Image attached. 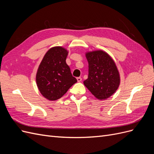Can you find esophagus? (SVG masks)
<instances>
[{
    "label": "esophagus",
    "instance_id": "1",
    "mask_svg": "<svg viewBox=\"0 0 154 154\" xmlns=\"http://www.w3.org/2000/svg\"><path fill=\"white\" fill-rule=\"evenodd\" d=\"M77 80H78V82H82V78L81 77H78V78H77Z\"/></svg>",
    "mask_w": 154,
    "mask_h": 154
}]
</instances>
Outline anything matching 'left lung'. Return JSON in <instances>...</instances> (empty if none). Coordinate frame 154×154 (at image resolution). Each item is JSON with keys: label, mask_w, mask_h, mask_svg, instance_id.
<instances>
[{"label": "left lung", "mask_w": 154, "mask_h": 154, "mask_svg": "<svg viewBox=\"0 0 154 154\" xmlns=\"http://www.w3.org/2000/svg\"><path fill=\"white\" fill-rule=\"evenodd\" d=\"M88 63V78L85 86L98 100H106L118 89L119 74L110 56L101 50L86 53Z\"/></svg>", "instance_id": "left-lung-1"}]
</instances>
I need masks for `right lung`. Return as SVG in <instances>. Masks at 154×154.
<instances>
[{
	"label": "right lung",
	"instance_id": "obj_1",
	"mask_svg": "<svg viewBox=\"0 0 154 154\" xmlns=\"http://www.w3.org/2000/svg\"><path fill=\"white\" fill-rule=\"evenodd\" d=\"M68 51L62 47L51 48L45 53L36 76L37 87L42 96L51 101L62 97L77 82L66 63Z\"/></svg>",
	"mask_w": 154,
	"mask_h": 154
}]
</instances>
